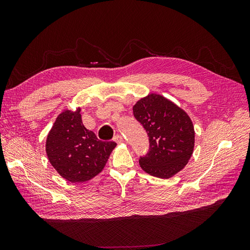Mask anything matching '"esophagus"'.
<instances>
[{"label":"esophagus","mask_w":250,"mask_h":250,"mask_svg":"<svg viewBox=\"0 0 250 250\" xmlns=\"http://www.w3.org/2000/svg\"><path fill=\"white\" fill-rule=\"evenodd\" d=\"M113 141H115L116 143H118V144H121V143H123L124 142V139H123V137L121 134H117L115 138H113Z\"/></svg>","instance_id":"1"}]
</instances>
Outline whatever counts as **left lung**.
Listing matches in <instances>:
<instances>
[{
  "label": "left lung",
  "instance_id": "obj_1",
  "mask_svg": "<svg viewBox=\"0 0 250 250\" xmlns=\"http://www.w3.org/2000/svg\"><path fill=\"white\" fill-rule=\"evenodd\" d=\"M132 109L150 143L148 154L140 158L141 168L158 178L174 176L186 167L193 154L195 131L191 118L158 94L142 98Z\"/></svg>",
  "mask_w": 250,
  "mask_h": 250
}]
</instances>
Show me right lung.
I'll return each instance as SVG.
<instances>
[{
    "mask_svg": "<svg viewBox=\"0 0 250 250\" xmlns=\"http://www.w3.org/2000/svg\"><path fill=\"white\" fill-rule=\"evenodd\" d=\"M81 108L59 113L48 133L46 152L60 176L71 183H84L99 174L106 165L115 142H102L84 127Z\"/></svg>",
    "mask_w": 250,
    "mask_h": 250,
    "instance_id": "right-lung-1",
    "label": "right lung"
}]
</instances>
